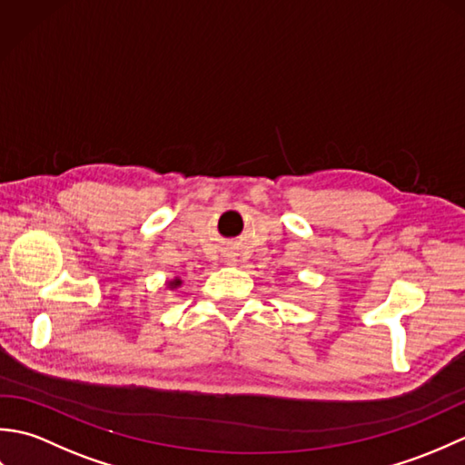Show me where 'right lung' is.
I'll use <instances>...</instances> for the list:
<instances>
[{"instance_id": "right-lung-1", "label": "right lung", "mask_w": 465, "mask_h": 465, "mask_svg": "<svg viewBox=\"0 0 465 465\" xmlns=\"http://www.w3.org/2000/svg\"><path fill=\"white\" fill-rule=\"evenodd\" d=\"M175 283H177V282H175Z\"/></svg>"}]
</instances>
